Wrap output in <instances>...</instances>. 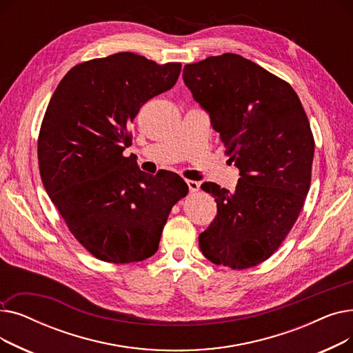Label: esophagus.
I'll return each instance as SVG.
<instances>
[{"instance_id":"esophagus-1","label":"esophagus","mask_w":353,"mask_h":353,"mask_svg":"<svg viewBox=\"0 0 353 353\" xmlns=\"http://www.w3.org/2000/svg\"><path fill=\"white\" fill-rule=\"evenodd\" d=\"M186 183H188V186H189V190H190V193H194V192H197V190H199V188H200L199 181H194V180H188Z\"/></svg>"}]
</instances>
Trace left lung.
Masks as SVG:
<instances>
[{
  "label": "left lung",
  "instance_id": "obj_1",
  "mask_svg": "<svg viewBox=\"0 0 353 353\" xmlns=\"http://www.w3.org/2000/svg\"><path fill=\"white\" fill-rule=\"evenodd\" d=\"M183 80L240 170L232 193L201 184L217 216L199 236L200 250L214 265L256 266L279 249L310 188L314 140L305 108L288 81L233 52L186 64Z\"/></svg>",
  "mask_w": 353,
  "mask_h": 353
}]
</instances>
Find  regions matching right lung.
<instances>
[{
	"mask_svg": "<svg viewBox=\"0 0 353 353\" xmlns=\"http://www.w3.org/2000/svg\"><path fill=\"white\" fill-rule=\"evenodd\" d=\"M180 63L117 52L74 65L47 105L37 154L44 189L71 234L107 263L153 256L163 228L189 186L176 173L150 176L133 156L141 105L170 90Z\"/></svg>",
	"mask_w": 353,
	"mask_h": 353,
	"instance_id": "1",
	"label": "right lung"
}]
</instances>
